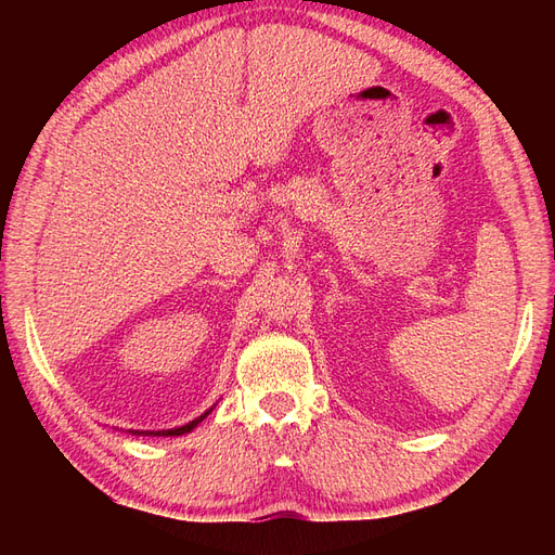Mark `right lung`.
Masks as SVG:
<instances>
[{
  "mask_svg": "<svg viewBox=\"0 0 555 555\" xmlns=\"http://www.w3.org/2000/svg\"><path fill=\"white\" fill-rule=\"evenodd\" d=\"M207 415H209V412H205V415H199V417H197V420H193V422L183 424V427H179V429H164V431H150V434H155V436H181V434H188V431H191L193 427H197V424L203 422ZM138 434H143V431H138Z\"/></svg>",
  "mask_w": 555,
  "mask_h": 555,
  "instance_id": "add662e5",
  "label": "right lung"
}]
</instances>
